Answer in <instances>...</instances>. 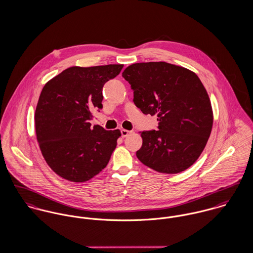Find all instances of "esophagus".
Masks as SVG:
<instances>
[{"label":"esophagus","instance_id":"1","mask_svg":"<svg viewBox=\"0 0 253 253\" xmlns=\"http://www.w3.org/2000/svg\"><path fill=\"white\" fill-rule=\"evenodd\" d=\"M121 133H122V137H126V136H128L131 133V131H129L127 129H122Z\"/></svg>","mask_w":253,"mask_h":253}]
</instances>
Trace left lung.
<instances>
[{
	"mask_svg": "<svg viewBox=\"0 0 253 253\" xmlns=\"http://www.w3.org/2000/svg\"><path fill=\"white\" fill-rule=\"evenodd\" d=\"M122 76L131 85L136 107L158 116V130L141 132L138 160L163 173L190 168L204 151L213 124L211 103L199 77L163 61L131 64Z\"/></svg>",
	"mask_w": 253,
	"mask_h": 253,
	"instance_id": "left-lung-1",
	"label": "left lung"
}]
</instances>
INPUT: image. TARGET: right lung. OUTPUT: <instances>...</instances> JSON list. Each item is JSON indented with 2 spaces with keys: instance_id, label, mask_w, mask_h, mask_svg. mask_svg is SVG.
<instances>
[{
  "instance_id": "obj_1",
  "label": "right lung",
  "mask_w": 253,
  "mask_h": 253,
  "mask_svg": "<svg viewBox=\"0 0 253 253\" xmlns=\"http://www.w3.org/2000/svg\"><path fill=\"white\" fill-rule=\"evenodd\" d=\"M123 64L73 66L49 80L42 89L35 112L37 140L49 168L72 182L91 179L106 168L119 129L91 127L93 111L102 109V88Z\"/></svg>"
}]
</instances>
